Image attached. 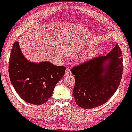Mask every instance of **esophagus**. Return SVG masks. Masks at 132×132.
I'll return each instance as SVG.
<instances>
[{
    "instance_id": "obj_1",
    "label": "esophagus",
    "mask_w": 132,
    "mask_h": 132,
    "mask_svg": "<svg viewBox=\"0 0 132 132\" xmlns=\"http://www.w3.org/2000/svg\"><path fill=\"white\" fill-rule=\"evenodd\" d=\"M71 74V72L70 69L69 68L66 69L65 72V75L66 76H70Z\"/></svg>"
}]
</instances>
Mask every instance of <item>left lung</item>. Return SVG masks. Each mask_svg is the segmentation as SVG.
I'll return each mask as SVG.
<instances>
[{
  "instance_id": "8db88e82",
  "label": "left lung",
  "mask_w": 132,
  "mask_h": 132,
  "mask_svg": "<svg viewBox=\"0 0 132 132\" xmlns=\"http://www.w3.org/2000/svg\"><path fill=\"white\" fill-rule=\"evenodd\" d=\"M123 67L117 44L106 56H98L74 67L71 71L76 81L73 96L76 104L83 109H93L106 103L118 88Z\"/></svg>"
}]
</instances>
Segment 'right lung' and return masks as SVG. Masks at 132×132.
<instances>
[{
    "label": "right lung",
    "mask_w": 132,
    "mask_h": 132,
    "mask_svg": "<svg viewBox=\"0 0 132 132\" xmlns=\"http://www.w3.org/2000/svg\"><path fill=\"white\" fill-rule=\"evenodd\" d=\"M65 71V67L54 65L50 62H29L22 54L18 42H14L9 61L10 80L26 102L36 105L46 103Z\"/></svg>",
    "instance_id": "1"
}]
</instances>
